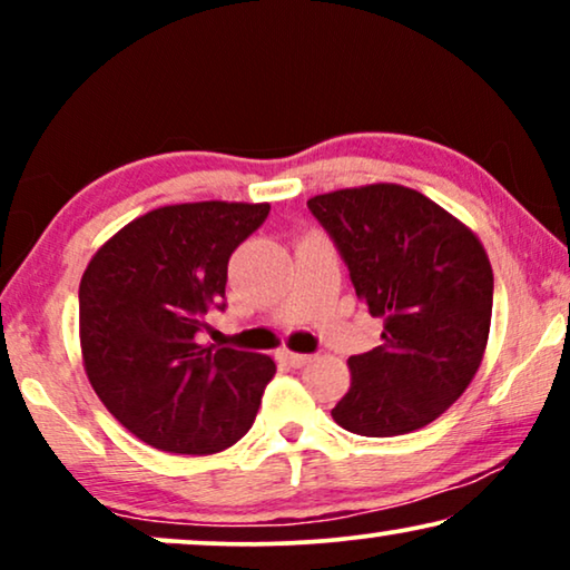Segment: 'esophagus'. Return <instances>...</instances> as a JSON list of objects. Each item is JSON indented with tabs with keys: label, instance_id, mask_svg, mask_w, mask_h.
<instances>
[{
	"label": "esophagus",
	"instance_id": "1",
	"mask_svg": "<svg viewBox=\"0 0 570 570\" xmlns=\"http://www.w3.org/2000/svg\"><path fill=\"white\" fill-rule=\"evenodd\" d=\"M277 357L287 365H293V368H303V365L311 363V355H303V353H291V350H279Z\"/></svg>",
	"mask_w": 570,
	"mask_h": 570
}]
</instances>
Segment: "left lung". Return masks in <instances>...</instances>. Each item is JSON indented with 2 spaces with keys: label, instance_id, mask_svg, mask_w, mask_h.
<instances>
[{
  "label": "left lung",
  "instance_id": "1",
  "mask_svg": "<svg viewBox=\"0 0 570 570\" xmlns=\"http://www.w3.org/2000/svg\"><path fill=\"white\" fill-rule=\"evenodd\" d=\"M347 264L381 345L347 361L353 384L332 410L350 433L386 439L443 415L482 363L493 269L478 236L423 194L371 184L308 199Z\"/></svg>",
  "mask_w": 570,
  "mask_h": 570
}]
</instances>
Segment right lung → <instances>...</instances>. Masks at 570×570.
I'll return each mask as SVG.
<instances>
[{
  "instance_id": "obj_1",
  "label": "right lung",
  "mask_w": 570,
  "mask_h": 570,
  "mask_svg": "<svg viewBox=\"0 0 570 570\" xmlns=\"http://www.w3.org/2000/svg\"><path fill=\"white\" fill-rule=\"evenodd\" d=\"M269 205L189 202L153 209L106 240L80 283V345L108 412L170 454H217L254 425L269 355L199 345L225 311L230 254Z\"/></svg>"
}]
</instances>
